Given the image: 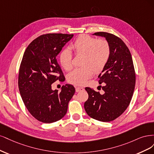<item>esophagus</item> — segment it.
<instances>
[{
  "label": "esophagus",
  "mask_w": 154,
  "mask_h": 154,
  "mask_svg": "<svg viewBox=\"0 0 154 154\" xmlns=\"http://www.w3.org/2000/svg\"><path fill=\"white\" fill-rule=\"evenodd\" d=\"M84 90V88H82V87H77L75 88V90L77 92H79V91H83Z\"/></svg>",
  "instance_id": "34e87169"
}]
</instances>
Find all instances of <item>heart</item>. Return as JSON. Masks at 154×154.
<instances>
[{
    "label": "heart",
    "instance_id": "1",
    "mask_svg": "<svg viewBox=\"0 0 154 154\" xmlns=\"http://www.w3.org/2000/svg\"><path fill=\"white\" fill-rule=\"evenodd\" d=\"M71 48L77 56H82L81 65L68 75L69 82L81 86L91 78L94 72L99 73L106 67L111 56V47L105 39H97L82 34L75 39ZM73 56L68 49L59 54V61L66 71L73 68Z\"/></svg>",
    "mask_w": 154,
    "mask_h": 154
}]
</instances>
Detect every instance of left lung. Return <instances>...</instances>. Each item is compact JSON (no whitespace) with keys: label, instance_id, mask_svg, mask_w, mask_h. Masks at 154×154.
<instances>
[{"label":"left lung","instance_id":"left-lung-1","mask_svg":"<svg viewBox=\"0 0 154 154\" xmlns=\"http://www.w3.org/2000/svg\"><path fill=\"white\" fill-rule=\"evenodd\" d=\"M95 35L105 37L111 47V56L107 65L98 75L103 94L86 87L88 99L84 103L88 115L95 120L109 122L125 111L134 91L136 73L129 49L119 37L106 32Z\"/></svg>","mask_w":154,"mask_h":154}]
</instances>
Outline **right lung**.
Instances as JSON below:
<instances>
[{"mask_svg":"<svg viewBox=\"0 0 154 154\" xmlns=\"http://www.w3.org/2000/svg\"><path fill=\"white\" fill-rule=\"evenodd\" d=\"M73 36L43 34L34 39L24 52L19 70V91L27 110L39 122L51 123L61 120L75 92L71 84L63 86L59 93L52 90V84L65 80L56 56Z\"/></svg>","mask_w":154,"mask_h":154,"instance_id":"right-lung-1","label":"right lung"}]
</instances>
